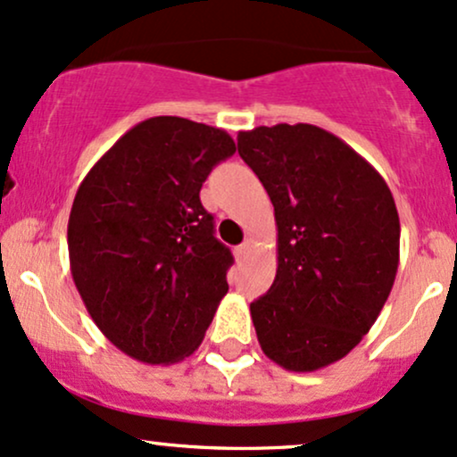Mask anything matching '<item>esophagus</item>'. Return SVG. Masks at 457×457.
I'll return each mask as SVG.
<instances>
[{"mask_svg":"<svg viewBox=\"0 0 457 457\" xmlns=\"http://www.w3.org/2000/svg\"><path fill=\"white\" fill-rule=\"evenodd\" d=\"M251 246H253V243H251V240H245L243 245H238V246H236V255H238L240 260H245L246 255H249Z\"/></svg>","mask_w":457,"mask_h":457,"instance_id":"1","label":"esophagus"}]
</instances>
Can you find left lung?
Here are the masks:
<instances>
[{"label": "left lung", "instance_id": "left-lung-1", "mask_svg": "<svg viewBox=\"0 0 457 457\" xmlns=\"http://www.w3.org/2000/svg\"><path fill=\"white\" fill-rule=\"evenodd\" d=\"M238 154L277 221L275 281L251 303L262 353L287 371L322 370L370 333L391 295L395 199L359 152L313 124L240 130Z\"/></svg>", "mask_w": 457, "mask_h": 457}]
</instances>
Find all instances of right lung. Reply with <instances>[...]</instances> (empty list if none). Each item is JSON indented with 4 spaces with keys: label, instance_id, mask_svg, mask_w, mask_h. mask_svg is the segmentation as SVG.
Segmentation results:
<instances>
[{
    "label": "right lung",
    "instance_id": "right-lung-1",
    "mask_svg": "<svg viewBox=\"0 0 457 457\" xmlns=\"http://www.w3.org/2000/svg\"><path fill=\"white\" fill-rule=\"evenodd\" d=\"M236 152L223 129L156 115L127 130L83 178L68 219L79 295L115 348L148 365L191 356L229 286L199 188Z\"/></svg>",
    "mask_w": 457,
    "mask_h": 457
}]
</instances>
